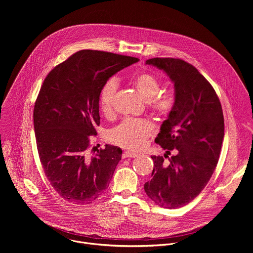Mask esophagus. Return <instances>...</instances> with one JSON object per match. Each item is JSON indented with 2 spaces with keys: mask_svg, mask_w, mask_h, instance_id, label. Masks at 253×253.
I'll return each mask as SVG.
<instances>
[{
  "mask_svg": "<svg viewBox=\"0 0 253 253\" xmlns=\"http://www.w3.org/2000/svg\"><path fill=\"white\" fill-rule=\"evenodd\" d=\"M135 157H137V154L131 153V152H125V153L123 154V158H124V159H125V158H135Z\"/></svg>",
  "mask_w": 253,
  "mask_h": 253,
  "instance_id": "obj_1",
  "label": "esophagus"
}]
</instances>
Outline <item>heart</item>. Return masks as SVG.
<instances>
[{"mask_svg":"<svg viewBox=\"0 0 253 253\" xmlns=\"http://www.w3.org/2000/svg\"><path fill=\"white\" fill-rule=\"evenodd\" d=\"M133 84L151 110L162 118L170 115L175 105V96L171 92L159 93L161 84L157 78L149 73L134 76ZM118 80L111 77L104 82L99 91V107L102 114L109 117L113 113V102L118 89ZM154 132V126L148 120L126 119L109 131V139L122 148L137 151L147 144Z\"/></svg>","mask_w":253,"mask_h":253,"instance_id":"b5f03b06","label":"heart"}]
</instances>
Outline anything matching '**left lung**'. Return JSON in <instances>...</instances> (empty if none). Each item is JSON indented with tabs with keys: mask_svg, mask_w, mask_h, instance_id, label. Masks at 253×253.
Returning a JSON list of instances; mask_svg holds the SVG:
<instances>
[{
	"mask_svg": "<svg viewBox=\"0 0 253 253\" xmlns=\"http://www.w3.org/2000/svg\"><path fill=\"white\" fill-rule=\"evenodd\" d=\"M146 64L164 70L174 83L175 105L155 139L166 150L165 158L151 156L154 169L144 190L160 207L177 209L193 201L215 170L224 138L223 111L212 85L192 64L171 57L151 58ZM171 150L175 155L169 158Z\"/></svg>",
	"mask_w": 253,
	"mask_h": 253,
	"instance_id": "obj_1",
	"label": "left lung"
}]
</instances>
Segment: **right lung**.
Masks as SVG:
<instances>
[{"label":"right lung","instance_id":"add662e5","mask_svg":"<svg viewBox=\"0 0 253 253\" xmlns=\"http://www.w3.org/2000/svg\"><path fill=\"white\" fill-rule=\"evenodd\" d=\"M138 60L84 49L42 83L33 114L39 158L50 185L71 204H90L108 188L123 152L106 145L88 154L89 136L100 125L99 91L109 78Z\"/></svg>","mask_w":253,"mask_h":253}]
</instances>
